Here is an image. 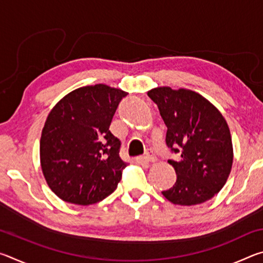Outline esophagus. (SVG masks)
Returning a JSON list of instances; mask_svg holds the SVG:
<instances>
[{
    "label": "esophagus",
    "instance_id": "esophagus-1",
    "mask_svg": "<svg viewBox=\"0 0 263 263\" xmlns=\"http://www.w3.org/2000/svg\"><path fill=\"white\" fill-rule=\"evenodd\" d=\"M141 160H144L145 162H155V161H157V157H155V155L153 154V152L148 151V152L141 158Z\"/></svg>",
    "mask_w": 263,
    "mask_h": 263
}]
</instances>
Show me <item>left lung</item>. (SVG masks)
Here are the masks:
<instances>
[{"instance_id":"obj_1","label":"left lung","mask_w":263,"mask_h":263,"mask_svg":"<svg viewBox=\"0 0 263 263\" xmlns=\"http://www.w3.org/2000/svg\"><path fill=\"white\" fill-rule=\"evenodd\" d=\"M167 126L166 144L180 153V161L168 160L176 173L175 184L162 195L179 205H197L219 193L233 163L230 128L220 111L198 92L171 87L151 89Z\"/></svg>"}]
</instances>
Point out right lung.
I'll use <instances>...</instances> for the list:
<instances>
[{"label": "right lung", "mask_w": 263, "mask_h": 263, "mask_svg": "<svg viewBox=\"0 0 263 263\" xmlns=\"http://www.w3.org/2000/svg\"><path fill=\"white\" fill-rule=\"evenodd\" d=\"M128 92L100 83L75 89L48 114L41 138V164L62 201L90 205L112 194L126 163L109 127Z\"/></svg>", "instance_id": "add662e5"}]
</instances>
